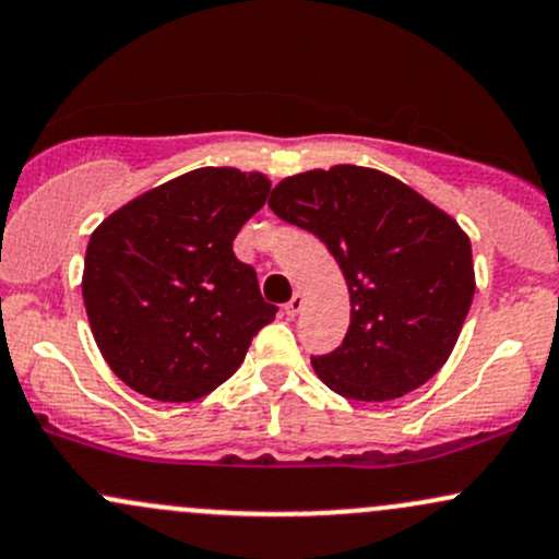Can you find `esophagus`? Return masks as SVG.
Instances as JSON below:
<instances>
[{"instance_id": "esophagus-1", "label": "esophagus", "mask_w": 559, "mask_h": 559, "mask_svg": "<svg viewBox=\"0 0 559 559\" xmlns=\"http://www.w3.org/2000/svg\"><path fill=\"white\" fill-rule=\"evenodd\" d=\"M304 296H300V293H296V296H293L290 300H287V306H285V313L287 317H298L300 313V309H304Z\"/></svg>"}]
</instances>
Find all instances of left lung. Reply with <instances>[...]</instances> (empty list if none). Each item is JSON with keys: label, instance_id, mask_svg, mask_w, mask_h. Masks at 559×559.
<instances>
[{"label": "left lung", "instance_id": "left-lung-1", "mask_svg": "<svg viewBox=\"0 0 559 559\" xmlns=\"http://www.w3.org/2000/svg\"><path fill=\"white\" fill-rule=\"evenodd\" d=\"M269 209L317 235L346 277V337L311 356L330 391L393 401L447 364L475 293L469 237L447 211L391 174L348 163L282 179Z\"/></svg>", "mask_w": 559, "mask_h": 559}]
</instances>
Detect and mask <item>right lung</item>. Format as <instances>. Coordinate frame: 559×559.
<instances>
[{
  "mask_svg": "<svg viewBox=\"0 0 559 559\" xmlns=\"http://www.w3.org/2000/svg\"><path fill=\"white\" fill-rule=\"evenodd\" d=\"M259 171L195 168L112 211L86 246V317L99 354L131 391L168 404L209 396L237 372L277 313L237 231L266 203Z\"/></svg>",
  "mask_w": 559,
  "mask_h": 559,
  "instance_id": "add662e5",
  "label": "right lung"
}]
</instances>
